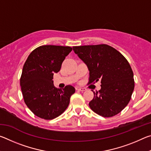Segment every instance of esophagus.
Masks as SVG:
<instances>
[{
  "label": "esophagus",
  "mask_w": 151,
  "mask_h": 151,
  "mask_svg": "<svg viewBox=\"0 0 151 151\" xmlns=\"http://www.w3.org/2000/svg\"><path fill=\"white\" fill-rule=\"evenodd\" d=\"M77 90H78V91H82V92H83V91H86V88H77Z\"/></svg>",
  "instance_id": "obj_1"
}]
</instances>
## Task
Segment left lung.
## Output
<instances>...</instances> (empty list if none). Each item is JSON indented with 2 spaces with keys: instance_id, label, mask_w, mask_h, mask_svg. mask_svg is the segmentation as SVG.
Here are the masks:
<instances>
[{
  "instance_id": "1",
  "label": "left lung",
  "mask_w": 151,
  "mask_h": 151,
  "mask_svg": "<svg viewBox=\"0 0 151 151\" xmlns=\"http://www.w3.org/2000/svg\"><path fill=\"white\" fill-rule=\"evenodd\" d=\"M75 54L89 70L88 83L101 81L89 106L103 117L119 114L129 104L134 88L133 72L121 52L107 45L73 47ZM92 91H93L92 90Z\"/></svg>"
}]
</instances>
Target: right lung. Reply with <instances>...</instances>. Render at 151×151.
I'll use <instances>...</instances> for the list:
<instances>
[{
  "label": "right lung",
  "mask_w": 151,
  "mask_h": 151,
  "mask_svg": "<svg viewBox=\"0 0 151 151\" xmlns=\"http://www.w3.org/2000/svg\"><path fill=\"white\" fill-rule=\"evenodd\" d=\"M70 47L40 46L32 51L22 68L20 84L25 104L36 116L52 120L67 108L75 88L71 85L57 88L53 75L60 70Z\"/></svg>",
  "instance_id": "obj_1"
}]
</instances>
